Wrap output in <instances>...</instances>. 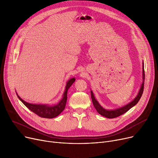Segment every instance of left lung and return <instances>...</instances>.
I'll return each instance as SVG.
<instances>
[{"mask_svg": "<svg viewBox=\"0 0 158 158\" xmlns=\"http://www.w3.org/2000/svg\"><path fill=\"white\" fill-rule=\"evenodd\" d=\"M143 83H142V86H141L140 89L139 91V93L134 100L132 102H131L129 104H127L126 106H123L122 107H120V108L114 110H107L104 109L103 107L102 106H101V105L99 104L98 103V102L96 101V99L95 98L94 95L93 94V92L91 91V97H92L94 106L95 107V108L96 109L97 111L100 114L104 116V117H105L106 118H114L116 117H119V116L127 112L128 110H129L131 108V107L135 106L138 102L141 97H142V95L143 94V89H144V81H145V71H144L143 63Z\"/></svg>", "mask_w": 158, "mask_h": 158, "instance_id": "obj_1", "label": "left lung"}]
</instances>
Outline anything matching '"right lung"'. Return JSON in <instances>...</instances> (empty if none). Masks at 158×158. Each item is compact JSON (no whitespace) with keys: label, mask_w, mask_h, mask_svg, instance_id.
<instances>
[{"label":"right lung","mask_w":158,"mask_h":158,"mask_svg":"<svg viewBox=\"0 0 158 158\" xmlns=\"http://www.w3.org/2000/svg\"><path fill=\"white\" fill-rule=\"evenodd\" d=\"M75 81H76V79L74 78H72L67 82L63 98L59 103L54 106L30 104L24 101L17 94L16 95H17L19 98L22 102V103L26 106L28 109H29L33 113L36 114L39 117L45 118H52L59 115L64 110L66 103V100H67L68 89L73 83Z\"/></svg>","instance_id":"1"}]
</instances>
